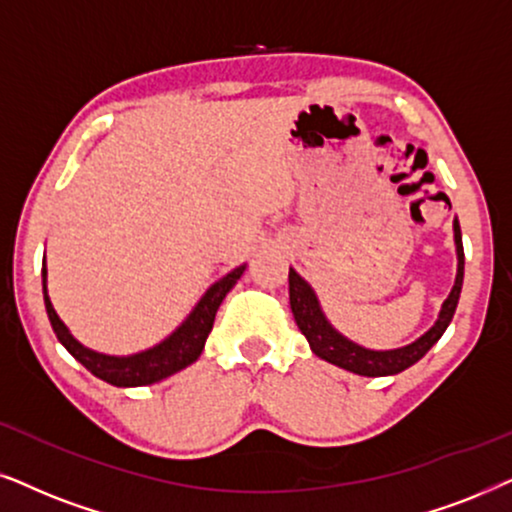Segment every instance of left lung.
<instances>
[{
    "mask_svg": "<svg viewBox=\"0 0 512 512\" xmlns=\"http://www.w3.org/2000/svg\"><path fill=\"white\" fill-rule=\"evenodd\" d=\"M454 243H456V257H458L456 281L449 297L442 302V309H439L435 326L420 335L418 340H413L409 345L397 347V349H368V347L357 345L354 340L345 338V335H342L338 328H333V323L326 319L314 288L309 286V283L304 281L293 267H290L288 271L290 309H293L297 328H300L304 338H307L312 352L323 361H328V364L345 368L349 373L368 375V378H378V375H397L416 364V361L423 359L425 354L430 352V347L435 345V342L444 335L446 328H449V323L454 319V312L458 307V297H461L465 255H463L461 224H458V219H454Z\"/></svg>",
    "mask_w": 512,
    "mask_h": 512,
    "instance_id": "obj_1",
    "label": "left lung"
}]
</instances>
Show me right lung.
<instances>
[{"label":"right lung","instance_id":"obj_1","mask_svg":"<svg viewBox=\"0 0 512 512\" xmlns=\"http://www.w3.org/2000/svg\"><path fill=\"white\" fill-rule=\"evenodd\" d=\"M245 264L231 269L229 274L219 278L212 286L205 290V295L200 297L196 307L191 309V314L181 321V326L167 335L165 340H160L158 345L144 349V352L127 354V357H115V354H103L96 349L84 347L80 340L73 338V333L68 331V326L58 319L54 304L49 300L47 293V257L42 260V293H44V307H47V316L54 328L58 342L68 349L80 364L87 368L89 373H94L96 378L106 380L115 387H141V385H153L160 383L163 378L179 373L181 368L191 366L193 361L203 352L205 340L212 331V323H215V314L219 304L236 286L238 278L243 276Z\"/></svg>","mask_w":512,"mask_h":512}]
</instances>
